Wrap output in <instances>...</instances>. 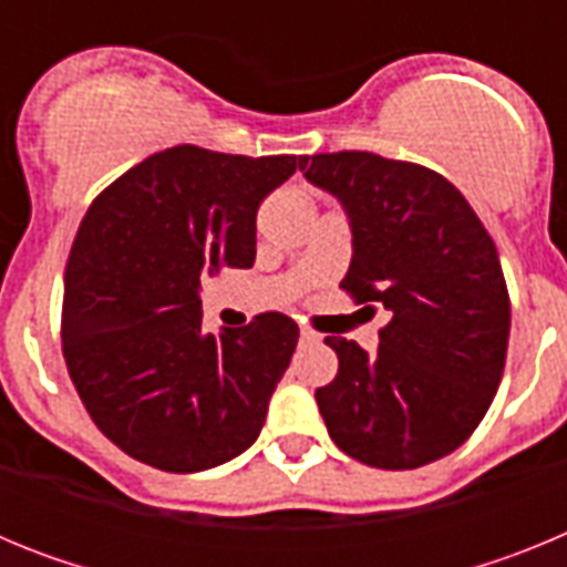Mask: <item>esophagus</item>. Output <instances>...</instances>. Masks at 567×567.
Segmentation results:
<instances>
[{
	"instance_id": "esophagus-1",
	"label": "esophagus",
	"mask_w": 567,
	"mask_h": 567,
	"mask_svg": "<svg viewBox=\"0 0 567 567\" xmlns=\"http://www.w3.org/2000/svg\"><path fill=\"white\" fill-rule=\"evenodd\" d=\"M300 340H307V343H315V340H320V334L315 332V329H309V327H300Z\"/></svg>"
}]
</instances>
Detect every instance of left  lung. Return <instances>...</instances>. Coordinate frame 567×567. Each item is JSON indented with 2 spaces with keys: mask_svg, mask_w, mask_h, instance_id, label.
Segmentation results:
<instances>
[{
  "mask_svg": "<svg viewBox=\"0 0 567 567\" xmlns=\"http://www.w3.org/2000/svg\"><path fill=\"white\" fill-rule=\"evenodd\" d=\"M300 173L343 204L352 264L340 289L385 309L378 354L327 338L338 374L315 392L340 452L405 471L471 437L505 369L511 300L497 247L443 175L374 153H320Z\"/></svg>",
  "mask_w": 567,
  "mask_h": 567,
  "instance_id": "1",
  "label": "left lung"
}]
</instances>
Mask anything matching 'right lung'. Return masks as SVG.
Masks as SVG:
<instances>
[{
  "instance_id": "right-lung-1",
  "label": "right lung",
  "mask_w": 567,
  "mask_h": 567,
  "mask_svg": "<svg viewBox=\"0 0 567 567\" xmlns=\"http://www.w3.org/2000/svg\"><path fill=\"white\" fill-rule=\"evenodd\" d=\"M300 155L178 144L90 204L64 269L62 352L84 409L124 454L173 471L247 452L298 346L280 312L202 329V280L255 260L260 202Z\"/></svg>"
}]
</instances>
